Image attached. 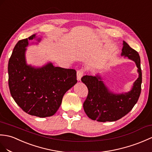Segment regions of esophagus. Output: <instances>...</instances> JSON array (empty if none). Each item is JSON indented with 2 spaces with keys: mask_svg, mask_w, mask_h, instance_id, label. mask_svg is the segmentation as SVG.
Here are the masks:
<instances>
[{
  "mask_svg": "<svg viewBox=\"0 0 152 152\" xmlns=\"http://www.w3.org/2000/svg\"><path fill=\"white\" fill-rule=\"evenodd\" d=\"M84 72V70L83 69H80L77 71V81H81V78L83 76Z\"/></svg>",
  "mask_w": 152,
  "mask_h": 152,
  "instance_id": "obj_1",
  "label": "esophagus"
}]
</instances>
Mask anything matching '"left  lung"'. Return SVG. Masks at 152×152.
Masks as SVG:
<instances>
[{"mask_svg":"<svg viewBox=\"0 0 152 152\" xmlns=\"http://www.w3.org/2000/svg\"><path fill=\"white\" fill-rule=\"evenodd\" d=\"M121 56L135 63L139 77L133 83L132 89L127 93H115L109 89L96 75L84 76L82 82L88 88V95L83 103V109L88 117L98 122H113L124 116L132 110L139 100L141 91L142 72L139 53L123 41Z\"/></svg>","mask_w":152,"mask_h":152,"instance_id":"1","label":"left lung"}]
</instances>
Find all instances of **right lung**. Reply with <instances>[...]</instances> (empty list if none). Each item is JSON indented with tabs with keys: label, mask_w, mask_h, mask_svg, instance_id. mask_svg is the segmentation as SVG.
Instances as JSON below:
<instances>
[{
	"label": "right lung",
	"mask_w": 152,
	"mask_h": 152,
	"mask_svg": "<svg viewBox=\"0 0 152 152\" xmlns=\"http://www.w3.org/2000/svg\"><path fill=\"white\" fill-rule=\"evenodd\" d=\"M34 39H37L36 34L14 47L8 62V85L12 96L24 112L45 118L56 113L65 93L77 83L76 71L50 62L41 67L28 65L26 48Z\"/></svg>",
	"instance_id": "right-lung-1"
}]
</instances>
